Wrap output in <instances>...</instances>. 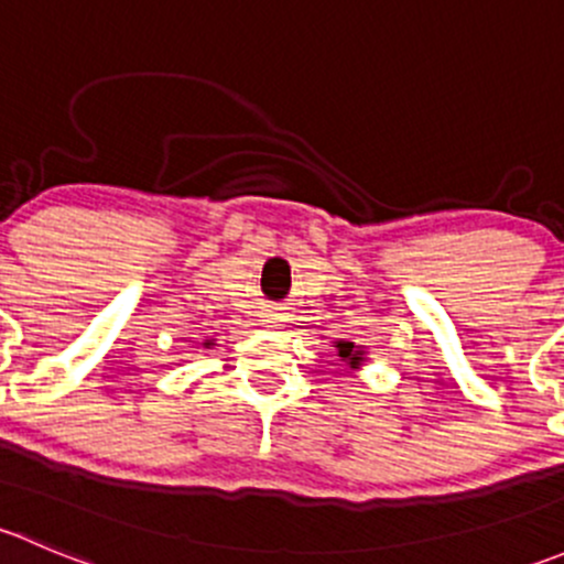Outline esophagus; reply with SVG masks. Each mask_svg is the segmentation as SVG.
Listing matches in <instances>:
<instances>
[{"instance_id":"esophagus-1","label":"esophagus","mask_w":564,"mask_h":564,"mask_svg":"<svg viewBox=\"0 0 564 564\" xmlns=\"http://www.w3.org/2000/svg\"><path fill=\"white\" fill-rule=\"evenodd\" d=\"M270 316H275V314H270ZM267 322H275V318H267Z\"/></svg>"}]
</instances>
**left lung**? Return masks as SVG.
I'll use <instances>...</instances> for the list:
<instances>
[{"mask_svg":"<svg viewBox=\"0 0 564 564\" xmlns=\"http://www.w3.org/2000/svg\"><path fill=\"white\" fill-rule=\"evenodd\" d=\"M335 349H338V357L349 368H360L366 362V349L357 346L355 340H335Z\"/></svg>","mask_w":564,"mask_h":564,"instance_id":"obj_1","label":"left lung"}]
</instances>
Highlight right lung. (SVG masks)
Listing matches in <instances>:
<instances>
[{"label":"right lung","mask_w":564,"mask_h":564,"mask_svg":"<svg viewBox=\"0 0 564 564\" xmlns=\"http://www.w3.org/2000/svg\"><path fill=\"white\" fill-rule=\"evenodd\" d=\"M204 346H207V349H209V346H213V340H207V344H204Z\"/></svg>","instance_id":"1"}]
</instances>
